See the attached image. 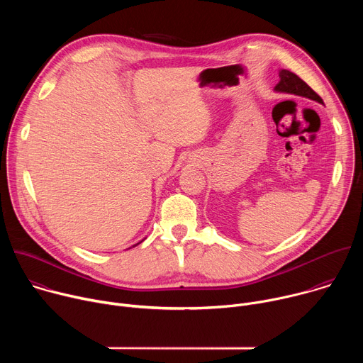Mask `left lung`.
<instances>
[{
	"label": "left lung",
	"instance_id": "1",
	"mask_svg": "<svg viewBox=\"0 0 363 363\" xmlns=\"http://www.w3.org/2000/svg\"><path fill=\"white\" fill-rule=\"evenodd\" d=\"M279 76H280V82L274 87L276 91L296 94V96H301V97H306V99H310V100L323 103L322 97L307 83H304L297 74H294L289 70H280Z\"/></svg>",
	"mask_w": 363,
	"mask_h": 363
}]
</instances>
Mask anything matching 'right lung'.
I'll list each match as a JSON object with an SVG mask.
<instances>
[{"mask_svg":"<svg viewBox=\"0 0 363 363\" xmlns=\"http://www.w3.org/2000/svg\"><path fill=\"white\" fill-rule=\"evenodd\" d=\"M138 244H139V242H138Z\"/></svg>","mask_w":363,"mask_h":363,"instance_id":"1","label":"right lung"}]
</instances>
